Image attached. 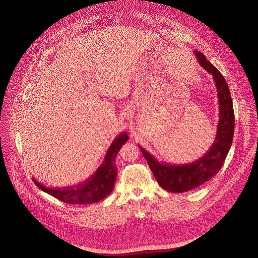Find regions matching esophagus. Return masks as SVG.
<instances>
[{
	"mask_svg": "<svg viewBox=\"0 0 258 258\" xmlns=\"http://www.w3.org/2000/svg\"><path fill=\"white\" fill-rule=\"evenodd\" d=\"M128 117H129V114H128Z\"/></svg>",
	"mask_w": 258,
	"mask_h": 258,
	"instance_id": "obj_1",
	"label": "esophagus"
}]
</instances>
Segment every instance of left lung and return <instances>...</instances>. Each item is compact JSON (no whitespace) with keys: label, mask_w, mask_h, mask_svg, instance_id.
<instances>
[{"label":"left lung","mask_w":258,"mask_h":258,"mask_svg":"<svg viewBox=\"0 0 258 258\" xmlns=\"http://www.w3.org/2000/svg\"><path fill=\"white\" fill-rule=\"evenodd\" d=\"M194 53L200 66L213 77L217 90L219 121L212 146L196 161L174 164L158 161L138 145L158 184L171 192H183L196 188L218 173L230 150L234 134V111L228 85L222 74L207 60L202 52L194 50Z\"/></svg>","instance_id":"obj_1"}]
</instances>
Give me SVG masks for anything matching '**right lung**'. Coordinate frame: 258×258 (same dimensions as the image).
I'll return each instance as SVG.
<instances>
[{
	"label": "right lung",
	"mask_w": 258,
	"mask_h": 258,
	"mask_svg": "<svg viewBox=\"0 0 258 258\" xmlns=\"http://www.w3.org/2000/svg\"><path fill=\"white\" fill-rule=\"evenodd\" d=\"M128 138L126 132L120 133L108 148L102 164L83 182L64 187H49L37 181L34 177L32 179L41 190L68 204L87 205L100 202L109 196L114 188L117 177L116 156Z\"/></svg>",
	"instance_id": "obj_1"
}]
</instances>
